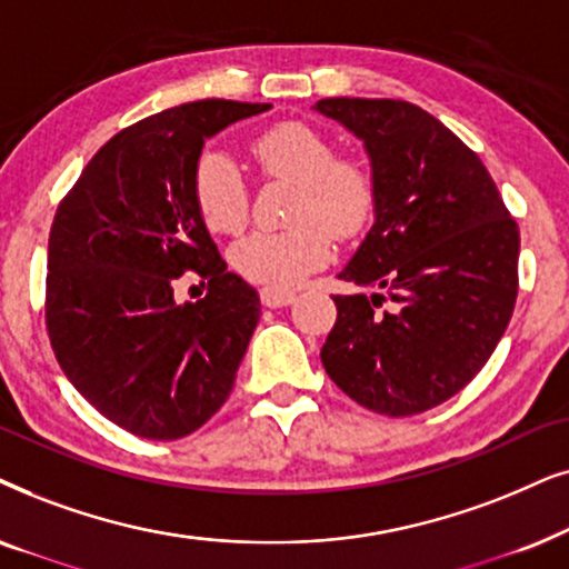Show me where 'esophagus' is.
Instances as JSON below:
<instances>
[{
	"mask_svg": "<svg viewBox=\"0 0 569 569\" xmlns=\"http://www.w3.org/2000/svg\"><path fill=\"white\" fill-rule=\"evenodd\" d=\"M293 299H297V293H293L291 289H278V286H262L260 289V301L270 309L291 305Z\"/></svg>",
	"mask_w": 569,
	"mask_h": 569,
	"instance_id": "obj_1",
	"label": "esophagus"
}]
</instances>
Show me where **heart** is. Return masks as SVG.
I'll return each mask as SVG.
<instances>
[{"label": "heart", "instance_id": "b5f03b06", "mask_svg": "<svg viewBox=\"0 0 569 569\" xmlns=\"http://www.w3.org/2000/svg\"><path fill=\"white\" fill-rule=\"evenodd\" d=\"M268 177L297 181L291 229L254 231L231 249V264L252 283L291 286L322 268L332 254V233L351 239L372 221L377 187L359 161L338 158L336 146L305 121H280L252 140ZM192 200L213 233H239L249 216V187L237 161L206 150L192 171Z\"/></svg>", "mask_w": 569, "mask_h": 569}]
</instances>
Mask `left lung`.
<instances>
[{
    "label": "left lung",
    "instance_id": "obj_1",
    "mask_svg": "<svg viewBox=\"0 0 569 569\" xmlns=\"http://www.w3.org/2000/svg\"><path fill=\"white\" fill-rule=\"evenodd\" d=\"M315 111L363 142L377 187L372 229L338 272L361 293L332 297L322 367L369 411H429L463 390L505 336L518 223L481 158L419 106L322 98Z\"/></svg>",
    "mask_w": 569,
    "mask_h": 569
}]
</instances>
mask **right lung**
<instances>
[{
	"mask_svg": "<svg viewBox=\"0 0 569 569\" xmlns=\"http://www.w3.org/2000/svg\"><path fill=\"white\" fill-rule=\"evenodd\" d=\"M270 103L206 98L127 127L90 158L49 233L47 330L74 390L117 427L179 439L226 403L260 297L226 270L197 213L202 146ZM187 269L207 297L179 306Z\"/></svg>",
	"mask_w": 569,
	"mask_h": 569,
	"instance_id": "add662e5",
	"label": "right lung"
}]
</instances>
